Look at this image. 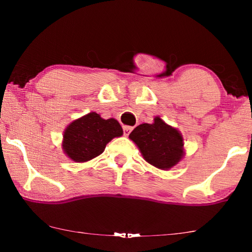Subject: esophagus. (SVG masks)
Segmentation results:
<instances>
[{
	"mask_svg": "<svg viewBox=\"0 0 252 252\" xmlns=\"http://www.w3.org/2000/svg\"><path fill=\"white\" fill-rule=\"evenodd\" d=\"M132 130H133V126H123V132H125V135H129Z\"/></svg>",
	"mask_w": 252,
	"mask_h": 252,
	"instance_id": "esophagus-1",
	"label": "esophagus"
}]
</instances>
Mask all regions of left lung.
<instances>
[{"mask_svg": "<svg viewBox=\"0 0 252 252\" xmlns=\"http://www.w3.org/2000/svg\"><path fill=\"white\" fill-rule=\"evenodd\" d=\"M129 138L139 148L143 159L160 170L173 168L186 155L181 132L160 117L153 119V123L136 126Z\"/></svg>", "mask_w": 252, "mask_h": 252, "instance_id": "8db88e82", "label": "left lung"}]
</instances>
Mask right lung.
<instances>
[{
  "label": "right lung",
  "instance_id": "right-lung-1",
  "mask_svg": "<svg viewBox=\"0 0 252 252\" xmlns=\"http://www.w3.org/2000/svg\"><path fill=\"white\" fill-rule=\"evenodd\" d=\"M122 134V126L116 119L105 120L96 112H90L65 127L62 149L72 161L87 162L100 156L111 140Z\"/></svg>",
  "mask_w": 252,
  "mask_h": 252
}]
</instances>
